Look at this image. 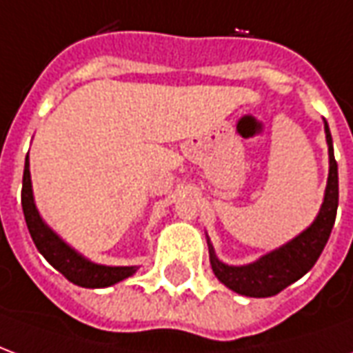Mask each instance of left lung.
I'll list each match as a JSON object with an SVG mask.
<instances>
[{
  "instance_id": "left-lung-1",
  "label": "left lung",
  "mask_w": 353,
  "mask_h": 353,
  "mask_svg": "<svg viewBox=\"0 0 353 353\" xmlns=\"http://www.w3.org/2000/svg\"><path fill=\"white\" fill-rule=\"evenodd\" d=\"M327 145H329V177H327L325 199L321 204L316 221L280 250L268 253L259 261L245 266H229L215 257L214 248L210 245V263L217 280L227 288L245 296H272L316 265L323 252L327 240L333 230L336 208H339V170L333 153V139L325 123Z\"/></svg>"
}]
</instances>
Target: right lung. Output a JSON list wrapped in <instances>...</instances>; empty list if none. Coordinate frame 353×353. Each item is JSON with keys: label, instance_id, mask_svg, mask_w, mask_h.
<instances>
[{"label": "right lung", "instance_id": "1", "mask_svg": "<svg viewBox=\"0 0 353 353\" xmlns=\"http://www.w3.org/2000/svg\"><path fill=\"white\" fill-rule=\"evenodd\" d=\"M22 210L26 217V225L35 248L39 250L45 259L62 272L68 280L81 285V288H109L117 281L128 278L136 272V266H103L90 263L79 253H75L65 245L52 230L43 223L37 214L32 194V179H30V162L24 164V177H22Z\"/></svg>", "mask_w": 353, "mask_h": 353}]
</instances>
